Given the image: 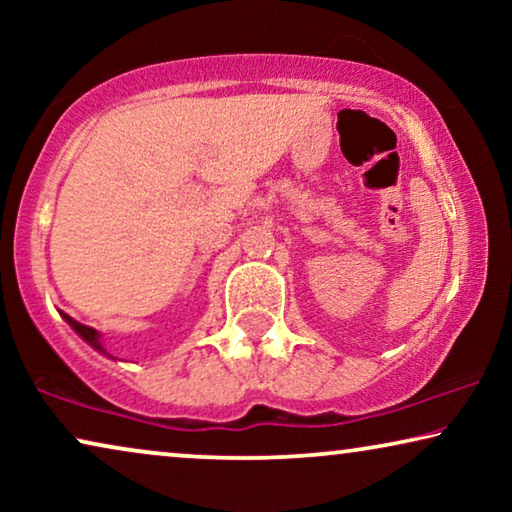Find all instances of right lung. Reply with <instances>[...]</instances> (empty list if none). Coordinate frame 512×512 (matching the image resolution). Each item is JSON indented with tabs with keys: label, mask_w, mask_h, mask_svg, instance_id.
<instances>
[{
	"label": "right lung",
	"mask_w": 512,
	"mask_h": 512,
	"mask_svg": "<svg viewBox=\"0 0 512 512\" xmlns=\"http://www.w3.org/2000/svg\"><path fill=\"white\" fill-rule=\"evenodd\" d=\"M65 319L69 321V326H72V328H74V331H76V333H79V335H81V338L88 342V345H93V347L97 349V352L107 354V352H104V347L100 345V333H97V331H95V328H90V326H83V324H79V321H76V319H72V317H67V314H65Z\"/></svg>",
	"instance_id": "right-lung-1"
}]
</instances>
